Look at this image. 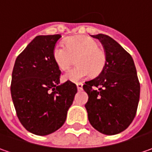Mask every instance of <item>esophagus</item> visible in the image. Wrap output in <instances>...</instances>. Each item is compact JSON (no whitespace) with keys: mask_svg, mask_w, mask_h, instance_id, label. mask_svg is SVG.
Segmentation results:
<instances>
[{"mask_svg":"<svg viewBox=\"0 0 152 152\" xmlns=\"http://www.w3.org/2000/svg\"><path fill=\"white\" fill-rule=\"evenodd\" d=\"M83 83H76V87H77V89H78L79 91L83 89Z\"/></svg>","mask_w":152,"mask_h":152,"instance_id":"34e87169","label":"esophagus"}]
</instances>
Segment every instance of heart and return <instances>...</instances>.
<instances>
[{
    "label": "heart",
    "instance_id": "b5f03b06",
    "mask_svg": "<svg viewBox=\"0 0 152 152\" xmlns=\"http://www.w3.org/2000/svg\"><path fill=\"white\" fill-rule=\"evenodd\" d=\"M53 56L57 66L60 69H67L76 58L75 68L64 74L65 81L78 83L91 74L98 76L103 71L106 64L105 52L99 47V43L86 36H76L65 40L64 47L56 46Z\"/></svg>",
    "mask_w": 152,
    "mask_h": 152
}]
</instances>
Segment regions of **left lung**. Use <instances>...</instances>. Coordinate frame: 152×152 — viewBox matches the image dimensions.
<instances>
[{
	"label": "left lung",
	"instance_id": "1",
	"mask_svg": "<svg viewBox=\"0 0 152 152\" xmlns=\"http://www.w3.org/2000/svg\"><path fill=\"white\" fill-rule=\"evenodd\" d=\"M104 46L106 64L96 78L86 82L85 104L90 124L99 132L114 135L133 122L140 100V85L131 55L109 36H92Z\"/></svg>",
	"mask_w": 152,
	"mask_h": 152
}]
</instances>
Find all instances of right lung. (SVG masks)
<instances>
[{"label":"right lung","mask_w":152,"mask_h":152,"mask_svg":"<svg viewBox=\"0 0 152 152\" xmlns=\"http://www.w3.org/2000/svg\"><path fill=\"white\" fill-rule=\"evenodd\" d=\"M60 35L37 36L18 56L11 95L18 120L29 132L48 135L61 128L77 92L76 84L59 81L53 53Z\"/></svg>","instance_id":"obj_1"}]
</instances>
